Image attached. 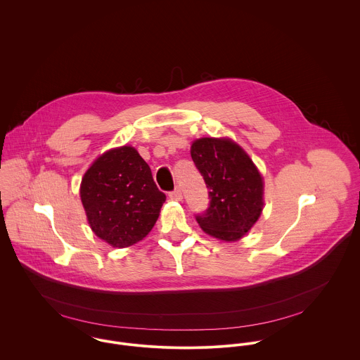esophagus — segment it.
<instances>
[{
    "mask_svg": "<svg viewBox=\"0 0 360 360\" xmlns=\"http://www.w3.org/2000/svg\"><path fill=\"white\" fill-rule=\"evenodd\" d=\"M169 197H170L172 200H174V201H181V200H183V193H181L180 187H176L172 193H169Z\"/></svg>",
    "mask_w": 360,
    "mask_h": 360,
    "instance_id": "esophagus-1",
    "label": "esophagus"
}]
</instances>
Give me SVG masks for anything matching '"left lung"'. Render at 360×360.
<instances>
[{"mask_svg": "<svg viewBox=\"0 0 360 360\" xmlns=\"http://www.w3.org/2000/svg\"><path fill=\"white\" fill-rule=\"evenodd\" d=\"M191 158L209 190V206L195 214L201 229L223 241L240 240L263 209V181L244 150L229 139H200Z\"/></svg>", "mask_w": 360, "mask_h": 360, "instance_id": "obj_1", "label": "left lung"}]
</instances>
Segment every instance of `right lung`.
Masks as SVG:
<instances>
[{
	"instance_id": "1",
	"label": "right lung",
	"mask_w": 360,
	"mask_h": 360,
	"mask_svg": "<svg viewBox=\"0 0 360 360\" xmlns=\"http://www.w3.org/2000/svg\"><path fill=\"white\" fill-rule=\"evenodd\" d=\"M80 197L96 236L116 248L143 240L166 200L148 163L126 146L105 153L91 165L82 180Z\"/></svg>"
}]
</instances>
